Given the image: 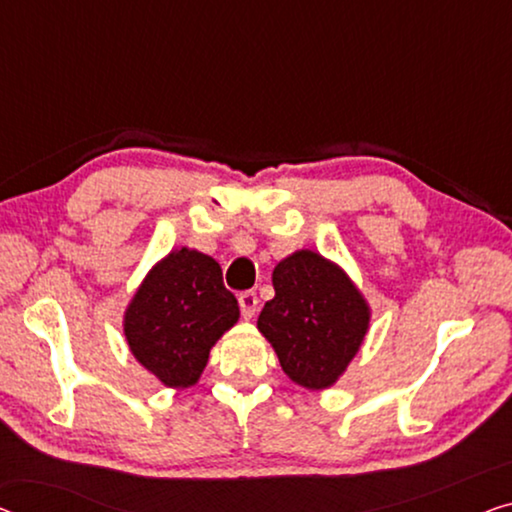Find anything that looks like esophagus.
<instances>
[{
  "label": "esophagus",
  "instance_id": "obj_1",
  "mask_svg": "<svg viewBox=\"0 0 512 512\" xmlns=\"http://www.w3.org/2000/svg\"><path fill=\"white\" fill-rule=\"evenodd\" d=\"M239 305H241V315L243 319H250L255 315L257 310V294L253 289H248V292H241L239 294Z\"/></svg>",
  "mask_w": 512,
  "mask_h": 512
}]
</instances>
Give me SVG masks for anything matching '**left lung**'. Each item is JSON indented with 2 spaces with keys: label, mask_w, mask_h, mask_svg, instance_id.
Returning a JSON list of instances; mask_svg holds the SVG:
<instances>
[{
  "label": "left lung",
  "mask_w": 512,
  "mask_h": 512,
  "mask_svg": "<svg viewBox=\"0 0 512 512\" xmlns=\"http://www.w3.org/2000/svg\"><path fill=\"white\" fill-rule=\"evenodd\" d=\"M276 296L257 329L276 349L285 375L305 388H329L361 347L370 310L329 259L299 250L273 269Z\"/></svg>",
  "instance_id": "8db88e82"
}]
</instances>
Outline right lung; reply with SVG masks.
I'll use <instances>...</instances> for the list:
<instances>
[{
  "label": "right lung",
  "mask_w": 512,
  "mask_h": 512,
  "mask_svg": "<svg viewBox=\"0 0 512 512\" xmlns=\"http://www.w3.org/2000/svg\"><path fill=\"white\" fill-rule=\"evenodd\" d=\"M239 319L216 259L181 248L158 262L126 310L133 356L165 386H190L207 368L216 340Z\"/></svg>",
  "instance_id": "right-lung-1"
}]
</instances>
